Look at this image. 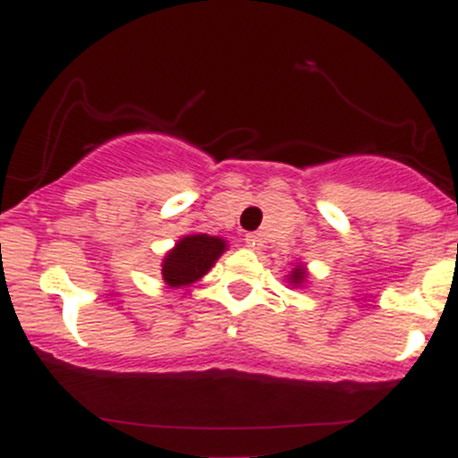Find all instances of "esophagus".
I'll return each instance as SVG.
<instances>
[{
    "label": "esophagus",
    "mask_w": 458,
    "mask_h": 458,
    "mask_svg": "<svg viewBox=\"0 0 458 458\" xmlns=\"http://www.w3.org/2000/svg\"><path fill=\"white\" fill-rule=\"evenodd\" d=\"M245 243H247V247H251V250H259V247L262 245V236L256 234V233L247 234L245 236Z\"/></svg>",
    "instance_id": "1"
}]
</instances>
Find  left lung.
<instances>
[{"instance_id": "8db88e82", "label": "left lung", "mask_w": 458, "mask_h": 458, "mask_svg": "<svg viewBox=\"0 0 458 458\" xmlns=\"http://www.w3.org/2000/svg\"><path fill=\"white\" fill-rule=\"evenodd\" d=\"M308 277H310V273L306 269V265H303V262H295V265H293V269L288 271L286 282L291 284L293 288H301L303 284L308 282Z\"/></svg>"}]
</instances>
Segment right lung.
Masks as SVG:
<instances>
[{"label": "right lung", "mask_w": 458, "mask_h": 458, "mask_svg": "<svg viewBox=\"0 0 458 458\" xmlns=\"http://www.w3.org/2000/svg\"><path fill=\"white\" fill-rule=\"evenodd\" d=\"M228 250V241L211 234H185L163 256L161 277L167 288H185L213 269L219 256Z\"/></svg>", "instance_id": "add662e5"}]
</instances>
